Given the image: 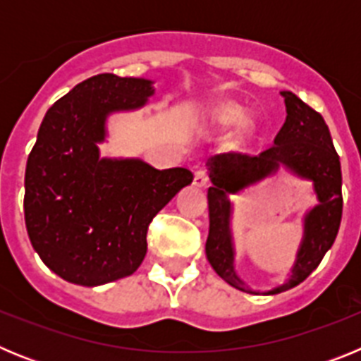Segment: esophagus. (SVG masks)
Segmentation results:
<instances>
[{"mask_svg": "<svg viewBox=\"0 0 361 361\" xmlns=\"http://www.w3.org/2000/svg\"><path fill=\"white\" fill-rule=\"evenodd\" d=\"M208 173H206V170H197L195 171V178H193V184H195L197 188H204L206 184H208Z\"/></svg>", "mask_w": 361, "mask_h": 361, "instance_id": "obj_1", "label": "esophagus"}]
</instances>
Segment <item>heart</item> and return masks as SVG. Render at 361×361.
Wrapping results in <instances>:
<instances>
[{
  "label": "heart",
  "instance_id": "b5f03b06",
  "mask_svg": "<svg viewBox=\"0 0 361 361\" xmlns=\"http://www.w3.org/2000/svg\"><path fill=\"white\" fill-rule=\"evenodd\" d=\"M244 110L233 103H222L212 111L213 123L220 124V126H226V128L235 126V124H240L244 121Z\"/></svg>",
  "mask_w": 361,
  "mask_h": 361
}]
</instances>
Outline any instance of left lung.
I'll list each match as a JSON object with an SVG mask.
<instances>
[{
	"label": "left lung",
	"mask_w": 361,
	"mask_h": 361,
	"mask_svg": "<svg viewBox=\"0 0 361 361\" xmlns=\"http://www.w3.org/2000/svg\"><path fill=\"white\" fill-rule=\"evenodd\" d=\"M280 95L283 97L288 116L271 148L260 155L220 153L206 162L212 180L208 190L209 235L206 240V257L220 279L250 295H279L304 282L331 250L342 220V166L329 128L324 117L293 92L283 90ZM280 167L302 180H309L319 204L308 210L302 219L305 233L292 275L275 288L257 292L251 290L234 269L232 201L228 197L274 174Z\"/></svg>",
	"instance_id": "obj_1"
}]
</instances>
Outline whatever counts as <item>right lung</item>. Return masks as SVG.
I'll list each match as a JSON object with an SVG mask.
<instances>
[{
    "mask_svg": "<svg viewBox=\"0 0 361 361\" xmlns=\"http://www.w3.org/2000/svg\"><path fill=\"white\" fill-rule=\"evenodd\" d=\"M153 81L99 73L49 108L25 171V224L44 266L95 288L130 276L146 257L152 219L193 173L139 157H103L108 117L135 111Z\"/></svg>",
    "mask_w": 361,
    "mask_h": 361,
    "instance_id": "obj_1",
    "label": "right lung"
}]
</instances>
